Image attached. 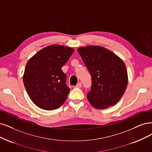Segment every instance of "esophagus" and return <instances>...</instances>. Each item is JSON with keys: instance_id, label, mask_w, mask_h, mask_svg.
I'll return each mask as SVG.
<instances>
[{"instance_id": "34e87169", "label": "esophagus", "mask_w": 152, "mask_h": 152, "mask_svg": "<svg viewBox=\"0 0 152 152\" xmlns=\"http://www.w3.org/2000/svg\"><path fill=\"white\" fill-rule=\"evenodd\" d=\"M81 86H82L81 83H78L77 84V85H76L75 87H76V88H81Z\"/></svg>"}]
</instances>
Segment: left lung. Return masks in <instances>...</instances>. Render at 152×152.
Listing matches in <instances>:
<instances>
[{"label":"left lung","instance_id":"obj_1","mask_svg":"<svg viewBox=\"0 0 152 152\" xmlns=\"http://www.w3.org/2000/svg\"><path fill=\"white\" fill-rule=\"evenodd\" d=\"M77 52L91 76L87 98L96 109H105L119 102L128 85V73L123 61L100 46L80 47Z\"/></svg>","mask_w":152,"mask_h":152}]
</instances>
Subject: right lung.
<instances>
[{
    "instance_id": "right-lung-1",
    "label": "right lung",
    "mask_w": 152,
    "mask_h": 152,
    "mask_svg": "<svg viewBox=\"0 0 152 152\" xmlns=\"http://www.w3.org/2000/svg\"><path fill=\"white\" fill-rule=\"evenodd\" d=\"M74 50L59 44L49 45L27 61L24 85L32 102L39 108L53 110L65 102L70 89L66 84V75L61 68Z\"/></svg>"
}]
</instances>
